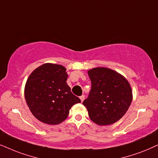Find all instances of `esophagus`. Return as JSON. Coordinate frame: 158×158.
I'll use <instances>...</instances> for the list:
<instances>
[{"instance_id":"obj_1","label":"esophagus","mask_w":158,"mask_h":158,"mask_svg":"<svg viewBox=\"0 0 158 158\" xmlns=\"http://www.w3.org/2000/svg\"><path fill=\"white\" fill-rule=\"evenodd\" d=\"M79 98H80V100H81V102H83V100H85V95H81V96H80V97H79Z\"/></svg>"}]
</instances>
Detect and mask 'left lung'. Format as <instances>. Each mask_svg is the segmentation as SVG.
<instances>
[{
    "label": "left lung",
    "mask_w": 158,
    "mask_h": 158,
    "mask_svg": "<svg viewBox=\"0 0 158 158\" xmlns=\"http://www.w3.org/2000/svg\"><path fill=\"white\" fill-rule=\"evenodd\" d=\"M91 89L83 105L90 119L100 126L110 125L124 115L132 101L130 85L112 69L98 67L88 71Z\"/></svg>",
    "instance_id": "obj_1"
}]
</instances>
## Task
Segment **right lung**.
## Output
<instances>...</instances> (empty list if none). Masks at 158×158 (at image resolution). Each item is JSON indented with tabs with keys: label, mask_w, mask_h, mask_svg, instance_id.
I'll return each mask as SVG.
<instances>
[{
	"label": "right lung",
	"mask_w": 158,
	"mask_h": 158,
	"mask_svg": "<svg viewBox=\"0 0 158 158\" xmlns=\"http://www.w3.org/2000/svg\"><path fill=\"white\" fill-rule=\"evenodd\" d=\"M68 73L61 65L45 64L29 75L24 89L27 104L34 116L47 124H59L80 99L67 85Z\"/></svg>",
	"instance_id": "right-lung-1"
}]
</instances>
